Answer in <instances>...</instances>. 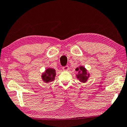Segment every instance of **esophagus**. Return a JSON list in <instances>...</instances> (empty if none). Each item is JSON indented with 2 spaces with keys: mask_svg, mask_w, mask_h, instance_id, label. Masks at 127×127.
I'll use <instances>...</instances> for the list:
<instances>
[{
  "mask_svg": "<svg viewBox=\"0 0 127 127\" xmlns=\"http://www.w3.org/2000/svg\"><path fill=\"white\" fill-rule=\"evenodd\" d=\"M62 69L64 70H68L69 69V67H68V66L67 65H66L65 66H64V67H62Z\"/></svg>",
  "mask_w": 127,
  "mask_h": 127,
  "instance_id": "34e87169",
  "label": "esophagus"
}]
</instances>
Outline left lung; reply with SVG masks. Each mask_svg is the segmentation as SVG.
<instances>
[{"instance_id": "obj_1", "label": "left lung", "mask_w": 127, "mask_h": 127, "mask_svg": "<svg viewBox=\"0 0 127 127\" xmlns=\"http://www.w3.org/2000/svg\"><path fill=\"white\" fill-rule=\"evenodd\" d=\"M75 70L78 72V74L76 76H77V78L79 79L80 82L83 83L87 82L89 75L87 76V72L86 68L83 66H80L79 67L76 68Z\"/></svg>"}]
</instances>
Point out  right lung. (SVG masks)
<instances>
[{
  "label": "right lung",
  "instance_id": "add662e5",
  "mask_svg": "<svg viewBox=\"0 0 127 127\" xmlns=\"http://www.w3.org/2000/svg\"><path fill=\"white\" fill-rule=\"evenodd\" d=\"M56 76L55 70L53 68H49L46 70V71L42 75V79L45 83L52 82L55 80Z\"/></svg>",
  "mask_w": 127,
  "mask_h": 127
}]
</instances>
